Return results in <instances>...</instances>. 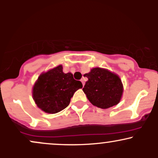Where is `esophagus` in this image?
<instances>
[{"instance_id":"esophagus-1","label":"esophagus","mask_w":158,"mask_h":158,"mask_svg":"<svg viewBox=\"0 0 158 158\" xmlns=\"http://www.w3.org/2000/svg\"><path fill=\"white\" fill-rule=\"evenodd\" d=\"M81 83H82V85H83V86H84V85H85V81H84V79H81Z\"/></svg>"}]
</instances>
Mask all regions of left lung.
<instances>
[{
  "label": "left lung",
  "instance_id": "left-lung-1",
  "mask_svg": "<svg viewBox=\"0 0 158 158\" xmlns=\"http://www.w3.org/2000/svg\"><path fill=\"white\" fill-rule=\"evenodd\" d=\"M85 77L88 80L82 90L94 106L106 109L119 102L123 87L118 76L106 69L95 68Z\"/></svg>",
  "mask_w": 158,
  "mask_h": 158
}]
</instances>
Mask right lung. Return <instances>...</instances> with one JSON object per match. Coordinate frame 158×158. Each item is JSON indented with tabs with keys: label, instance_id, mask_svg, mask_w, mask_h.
I'll use <instances>...</instances> for the list:
<instances>
[{
	"label": "right lung",
	"instance_id": "right-lung-1",
	"mask_svg": "<svg viewBox=\"0 0 158 158\" xmlns=\"http://www.w3.org/2000/svg\"><path fill=\"white\" fill-rule=\"evenodd\" d=\"M81 88L80 81L75 80L72 73H64L62 66L59 65L40 75L32 96L39 108L46 113L56 114L67 108L74 93Z\"/></svg>",
	"mask_w": 158,
	"mask_h": 158
}]
</instances>
